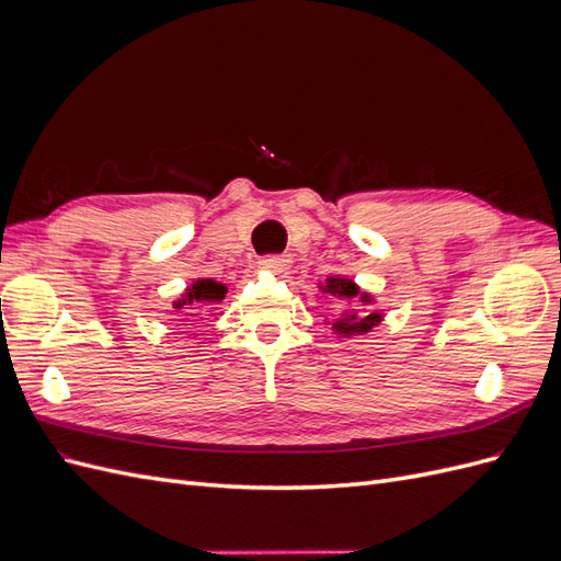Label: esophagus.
I'll return each instance as SVG.
<instances>
[{
  "label": "esophagus",
  "instance_id": "34e87169",
  "mask_svg": "<svg viewBox=\"0 0 561 561\" xmlns=\"http://www.w3.org/2000/svg\"><path fill=\"white\" fill-rule=\"evenodd\" d=\"M264 271H274V274H283V271L290 268V260L283 257V254H271V257H264L260 262Z\"/></svg>",
  "mask_w": 561,
  "mask_h": 561
}]
</instances>
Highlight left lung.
Segmentation results:
<instances>
[{"label": "left lung", "instance_id": "left-lung-1", "mask_svg": "<svg viewBox=\"0 0 561 561\" xmlns=\"http://www.w3.org/2000/svg\"><path fill=\"white\" fill-rule=\"evenodd\" d=\"M318 290L322 295L332 297L334 301L344 304V311H339L336 318L332 320L325 318V325H332V332L336 336L348 339V336L367 334L383 320V313H379L377 309H369L371 304H375L371 293L363 290V287L348 276H339V274L328 276L325 280L318 283Z\"/></svg>", "mask_w": 561, "mask_h": 561}]
</instances>
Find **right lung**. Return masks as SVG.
<instances>
[{"label":"right lung","mask_w":561,"mask_h":561,"mask_svg":"<svg viewBox=\"0 0 561 561\" xmlns=\"http://www.w3.org/2000/svg\"><path fill=\"white\" fill-rule=\"evenodd\" d=\"M227 295V285L215 278H194L184 287V293L173 301V309L180 311L184 307H213Z\"/></svg>","instance_id":"right-lung-1"}]
</instances>
